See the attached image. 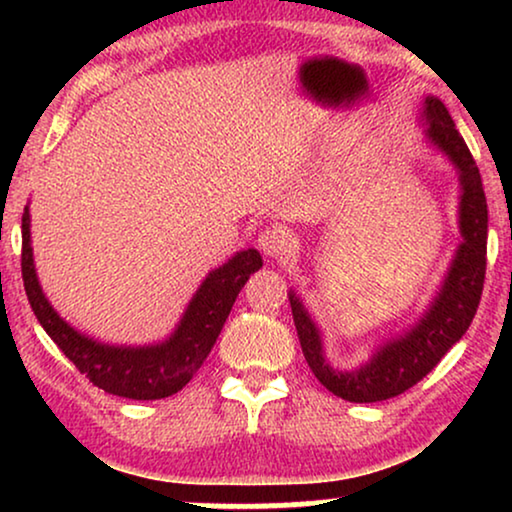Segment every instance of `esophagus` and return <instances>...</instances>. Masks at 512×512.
Masks as SVG:
<instances>
[{
    "instance_id": "esophagus-1",
    "label": "esophagus",
    "mask_w": 512,
    "mask_h": 512,
    "mask_svg": "<svg viewBox=\"0 0 512 512\" xmlns=\"http://www.w3.org/2000/svg\"><path fill=\"white\" fill-rule=\"evenodd\" d=\"M258 247H261V251L265 256L270 258H284L286 254H289L291 247H293V240L291 235L286 233L284 228H265L261 235H258Z\"/></svg>"
}]
</instances>
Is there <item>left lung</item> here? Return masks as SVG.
<instances>
[{"instance_id":"8db88e82","label":"left lung","mask_w":512,"mask_h":512,"mask_svg":"<svg viewBox=\"0 0 512 512\" xmlns=\"http://www.w3.org/2000/svg\"><path fill=\"white\" fill-rule=\"evenodd\" d=\"M422 118L429 125L426 128L429 142L438 146L459 172V230L464 237L447 270L445 282L424 317L401 338L389 340L387 345L377 349L373 359L363 363L361 368L335 370L324 359L319 328L314 326L296 293H289L293 324H296L307 366L331 394L349 403L387 401L415 387L438 366L447 349L461 340L480 305L487 270V200L480 170L464 137L454 128L450 111L438 97H426Z\"/></svg>"}]
</instances>
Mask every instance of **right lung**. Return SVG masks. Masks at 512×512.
I'll list each match as a JSON object with an SVG mask.
<instances>
[{"label":"right lung","instance_id":"1","mask_svg":"<svg viewBox=\"0 0 512 512\" xmlns=\"http://www.w3.org/2000/svg\"><path fill=\"white\" fill-rule=\"evenodd\" d=\"M263 265L256 249L240 251L212 270L184 312L177 331L160 345L151 347H111L86 338L74 331L65 319L58 317L41 291L37 270H34L30 244V209L23 214V268L25 293L39 324L62 349V354L88 377L95 387L107 394L135 398V401H156L177 394L191 382L202 363L212 352L223 324H226L237 293L247 284L249 275Z\"/></svg>","mask_w":512,"mask_h":512}]
</instances>
